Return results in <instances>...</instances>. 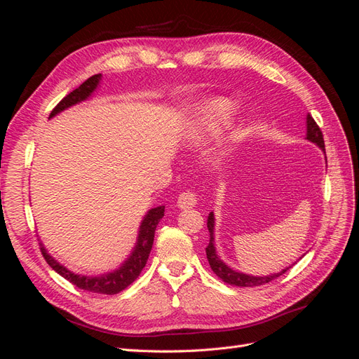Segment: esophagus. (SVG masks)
I'll list each match as a JSON object with an SVG mask.
<instances>
[{"label":"esophagus","instance_id":"1","mask_svg":"<svg viewBox=\"0 0 359 359\" xmlns=\"http://www.w3.org/2000/svg\"><path fill=\"white\" fill-rule=\"evenodd\" d=\"M178 206L181 210H186V208H193L194 205L198 203L196 201V194L191 193V191H184L178 196Z\"/></svg>","mask_w":359,"mask_h":359}]
</instances>
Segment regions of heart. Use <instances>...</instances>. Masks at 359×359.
<instances>
[{
    "instance_id": "b5f03b06",
    "label": "heart",
    "mask_w": 359,
    "mask_h": 359,
    "mask_svg": "<svg viewBox=\"0 0 359 359\" xmlns=\"http://www.w3.org/2000/svg\"><path fill=\"white\" fill-rule=\"evenodd\" d=\"M233 114V104L224 97H208L193 107L187 123L189 140L193 145H202L219 136ZM227 153L214 157L215 165H224Z\"/></svg>"
}]
</instances>
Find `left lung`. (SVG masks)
I'll return each instance as SVG.
<instances>
[{"label":"left lung","instance_id":"1","mask_svg":"<svg viewBox=\"0 0 359 359\" xmlns=\"http://www.w3.org/2000/svg\"><path fill=\"white\" fill-rule=\"evenodd\" d=\"M307 133H306V139L309 142H313L314 145H318L323 153H325V142H323V135L320 132L319 126L314 123V119L311 118V115H307ZM208 231H210V244L206 247V257H208V262L211 269L215 273L217 277H220L224 283L227 285H232V286H238V287H253V286H260V285H265L269 283V281H273L274 278L283 276L286 271L290 268H285L281 269L280 273H274V274H269V276H250V274H244L240 273V271H235L232 269L229 265H226L222 257L217 255V250H215V241H214V226H215V217L214 212H210L208 215Z\"/></svg>","mask_w":359,"mask_h":359}]
</instances>
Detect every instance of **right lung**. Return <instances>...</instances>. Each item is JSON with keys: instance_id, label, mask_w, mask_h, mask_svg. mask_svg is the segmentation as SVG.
<instances>
[{"instance_id": "1", "label": "right lung", "mask_w": 359, "mask_h": 359, "mask_svg": "<svg viewBox=\"0 0 359 359\" xmlns=\"http://www.w3.org/2000/svg\"><path fill=\"white\" fill-rule=\"evenodd\" d=\"M100 81H102V74H94L90 79H86L81 86H78V88L73 90L69 95L64 97V99L55 106V109L50 112L49 118H53L74 104L88 100L93 95V93L97 90V86L100 85ZM163 215H165V206L151 208L145 214L144 220L140 222L137 240L132 250V253H130V256L124 260V264L121 266L114 271H107V273H103V274L85 276V274L73 273V271H70L69 268L61 265L55 257H52L48 253L45 245H43V243H40L41 255L46 259V262L53 271H57L61 277L69 280L70 283H73L76 287L88 290L93 293H103V295H115V293L121 292L127 286L132 285L140 274V271H142L144 266L147 265L151 248H153L157 224L163 219Z\"/></svg>"}]
</instances>
